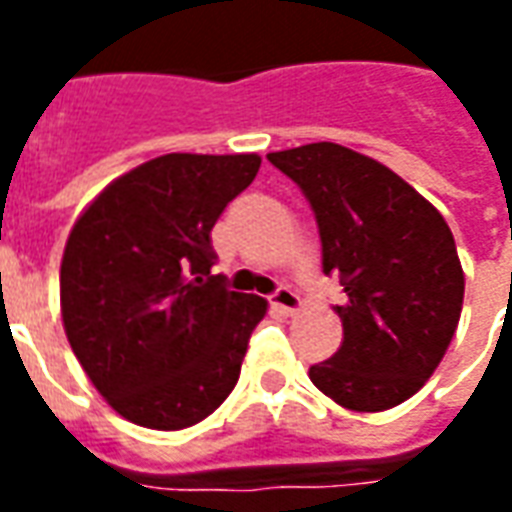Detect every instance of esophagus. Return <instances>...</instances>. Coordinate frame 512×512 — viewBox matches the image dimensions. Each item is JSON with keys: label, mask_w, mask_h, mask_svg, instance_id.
<instances>
[{"label": "esophagus", "mask_w": 512, "mask_h": 512, "mask_svg": "<svg viewBox=\"0 0 512 512\" xmlns=\"http://www.w3.org/2000/svg\"><path fill=\"white\" fill-rule=\"evenodd\" d=\"M271 304H274L279 312H285V315H293V312L301 310L299 293H296V290H290V288L274 290V296H271Z\"/></svg>", "instance_id": "1"}]
</instances>
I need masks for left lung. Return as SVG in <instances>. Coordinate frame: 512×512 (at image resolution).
Returning a JSON list of instances; mask_svg holds the SVG:
<instances>
[{"label": "left lung", "instance_id": "left-lung-1", "mask_svg": "<svg viewBox=\"0 0 512 512\" xmlns=\"http://www.w3.org/2000/svg\"><path fill=\"white\" fill-rule=\"evenodd\" d=\"M310 202L323 274H340V351L312 384L351 411H386L417 395L447 354L463 307L450 227L376 158L334 142L268 153Z\"/></svg>", "mask_w": 512, "mask_h": 512}]
</instances>
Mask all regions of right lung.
<instances>
[{"instance_id":"obj_1","label":"right lung","mask_w":512,"mask_h":512,"mask_svg":"<svg viewBox=\"0 0 512 512\" xmlns=\"http://www.w3.org/2000/svg\"><path fill=\"white\" fill-rule=\"evenodd\" d=\"M260 156L167 153L112 180L73 224L60 307L73 354L120 417L180 430L233 392L266 299L211 274V230Z\"/></svg>"}]
</instances>
